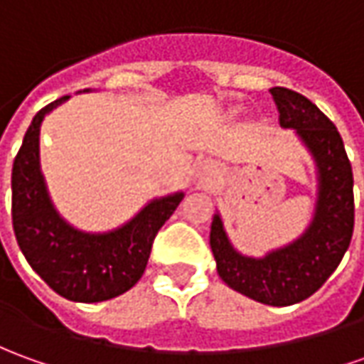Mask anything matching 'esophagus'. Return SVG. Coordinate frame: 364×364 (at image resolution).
I'll list each match as a JSON object with an SVG mask.
<instances>
[{"instance_id": "obj_1", "label": "esophagus", "mask_w": 364, "mask_h": 364, "mask_svg": "<svg viewBox=\"0 0 364 364\" xmlns=\"http://www.w3.org/2000/svg\"><path fill=\"white\" fill-rule=\"evenodd\" d=\"M215 175H217V169H215L213 165L205 163V165H201V171H199V183H201V185H205V183L211 181Z\"/></svg>"}]
</instances>
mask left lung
Returning <instances> with one entry per match:
<instances>
[{
    "instance_id": "8db88e82",
    "label": "left lung",
    "mask_w": 364,
    "mask_h": 364,
    "mask_svg": "<svg viewBox=\"0 0 364 364\" xmlns=\"http://www.w3.org/2000/svg\"><path fill=\"white\" fill-rule=\"evenodd\" d=\"M271 93L281 127L295 131L315 165L313 217L291 243L253 257L235 249L217 211L209 241L217 273L233 291L263 305L289 306L318 291L347 253L355 225L353 169L337 127L315 103L287 87Z\"/></svg>"
}]
</instances>
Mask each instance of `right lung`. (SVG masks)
Masks as SVG:
<instances>
[{
  "instance_id": "1",
  "label": "right lung",
  "mask_w": 364,
  "mask_h": 364,
  "mask_svg": "<svg viewBox=\"0 0 364 364\" xmlns=\"http://www.w3.org/2000/svg\"><path fill=\"white\" fill-rule=\"evenodd\" d=\"M68 99H58L37 113L14 161V231L27 263L58 295L75 303H101L123 295L139 281L155 235L185 193L153 197L129 221L109 231L93 233L69 223L51 201L39 157L41 125Z\"/></svg>"
}]
</instances>
